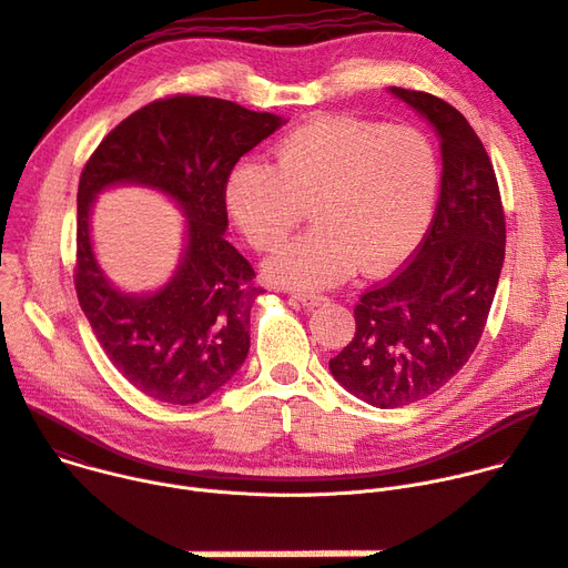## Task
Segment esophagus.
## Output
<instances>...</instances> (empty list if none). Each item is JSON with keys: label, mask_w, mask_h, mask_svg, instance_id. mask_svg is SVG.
I'll return each mask as SVG.
<instances>
[{"label": "esophagus", "mask_w": 568, "mask_h": 568, "mask_svg": "<svg viewBox=\"0 0 568 568\" xmlns=\"http://www.w3.org/2000/svg\"><path fill=\"white\" fill-rule=\"evenodd\" d=\"M293 297L300 302V304H304V307H318V304H323L327 297L325 295H321V293H293Z\"/></svg>", "instance_id": "obj_1"}]
</instances>
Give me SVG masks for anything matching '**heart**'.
I'll return each instance as SVG.
<instances>
[{
	"instance_id": "b5f03b06",
	"label": "heart",
	"mask_w": 568,
	"mask_h": 568,
	"mask_svg": "<svg viewBox=\"0 0 568 568\" xmlns=\"http://www.w3.org/2000/svg\"><path fill=\"white\" fill-rule=\"evenodd\" d=\"M275 168L245 159L227 178L225 202L261 252L284 247L307 204L316 227L268 264L295 288L398 266L423 241L439 195V156L416 126L357 118L302 124L275 145Z\"/></svg>"
}]
</instances>
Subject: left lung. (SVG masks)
Listing matches in <instances>:
<instances>
[{
	"mask_svg": "<svg viewBox=\"0 0 568 568\" xmlns=\"http://www.w3.org/2000/svg\"><path fill=\"white\" fill-rule=\"evenodd\" d=\"M388 91L434 126L444 170L414 258L359 297L357 332L329 359L334 379L379 409L423 400L457 375L485 332L505 261L496 172L468 120L429 93Z\"/></svg>",
	"mask_w": 568,
	"mask_h": 568,
	"instance_id": "8db88e82",
	"label": "left lung"
}]
</instances>
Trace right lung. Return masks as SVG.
Masks as SVG:
<instances>
[{"label": "right lung", "instance_id": "obj_1", "mask_svg": "<svg viewBox=\"0 0 568 568\" xmlns=\"http://www.w3.org/2000/svg\"><path fill=\"white\" fill-rule=\"evenodd\" d=\"M284 122L227 100L174 95L122 120L83 165L77 297L111 364L159 403H202L247 357L250 310L261 288L247 258L225 239V186L236 161ZM118 183L154 187L187 215L181 266L154 294L115 290L92 252V202Z\"/></svg>", "mask_w": 568, "mask_h": 568}]
</instances>
